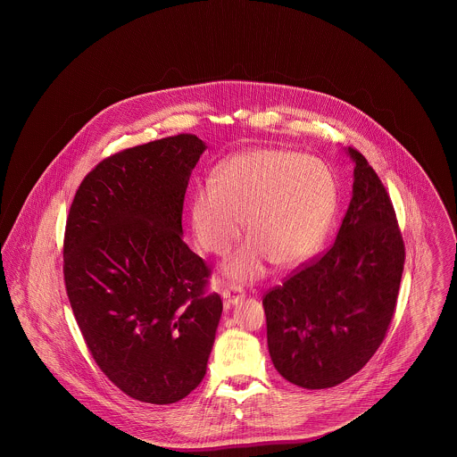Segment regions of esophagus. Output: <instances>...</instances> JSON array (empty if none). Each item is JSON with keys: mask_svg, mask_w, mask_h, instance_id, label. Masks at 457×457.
<instances>
[{"mask_svg": "<svg viewBox=\"0 0 457 457\" xmlns=\"http://www.w3.org/2000/svg\"><path fill=\"white\" fill-rule=\"evenodd\" d=\"M220 295H222V300H224V306H226V308L239 303V302L245 298V291H243V287L238 286V284L226 286Z\"/></svg>", "mask_w": 457, "mask_h": 457, "instance_id": "34e87169", "label": "esophagus"}]
</instances>
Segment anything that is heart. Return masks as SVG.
<instances>
[{
	"label": "heart",
	"instance_id": "b5f03b06",
	"mask_svg": "<svg viewBox=\"0 0 457 457\" xmlns=\"http://www.w3.org/2000/svg\"><path fill=\"white\" fill-rule=\"evenodd\" d=\"M337 209V181L326 162L283 149L238 154L196 187L190 220L196 243L224 257L245 219L250 239L228 262L233 279H257L272 261L295 265L326 237Z\"/></svg>",
	"mask_w": 457,
	"mask_h": 457
}]
</instances>
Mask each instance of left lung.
I'll use <instances>...</instances> for the list:
<instances>
[{"label": "left lung", "instance_id": "left-lung-1", "mask_svg": "<svg viewBox=\"0 0 457 457\" xmlns=\"http://www.w3.org/2000/svg\"><path fill=\"white\" fill-rule=\"evenodd\" d=\"M354 183L336 241L262 300L276 370L303 389L334 387L369 363L391 326L404 241L391 198L349 147Z\"/></svg>", "mask_w": 457, "mask_h": 457}]
</instances>
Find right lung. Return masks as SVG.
<instances>
[{
    "label": "right lung",
    "mask_w": 457,
    "mask_h": 457,
    "mask_svg": "<svg viewBox=\"0 0 457 457\" xmlns=\"http://www.w3.org/2000/svg\"><path fill=\"white\" fill-rule=\"evenodd\" d=\"M205 144L179 133L125 149L82 179L63 241L66 295L103 373L171 404L202 382L222 313L211 269L183 241V200Z\"/></svg>",
    "instance_id": "1"
}]
</instances>
